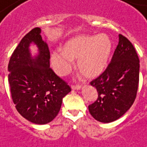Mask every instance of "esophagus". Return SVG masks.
Here are the masks:
<instances>
[{
	"label": "esophagus",
	"mask_w": 147,
	"mask_h": 147,
	"mask_svg": "<svg viewBox=\"0 0 147 147\" xmlns=\"http://www.w3.org/2000/svg\"><path fill=\"white\" fill-rule=\"evenodd\" d=\"M71 88L73 90H80L82 88L81 85H72Z\"/></svg>",
	"instance_id": "esophagus-1"
}]
</instances>
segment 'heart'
I'll use <instances>...</instances> for the list:
<instances>
[{"label": "heart", "instance_id": "heart-1", "mask_svg": "<svg viewBox=\"0 0 147 147\" xmlns=\"http://www.w3.org/2000/svg\"><path fill=\"white\" fill-rule=\"evenodd\" d=\"M111 49L112 43L106 34L78 36L68 41L64 49L53 53L51 64L57 74L65 76L72 69L74 58H78L80 71L88 78H94L104 71Z\"/></svg>", "mask_w": 147, "mask_h": 147}]
</instances>
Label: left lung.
Instances as JSON below:
<instances>
[{
	"instance_id": "8db88e82",
	"label": "left lung",
	"mask_w": 147,
	"mask_h": 147,
	"mask_svg": "<svg viewBox=\"0 0 147 147\" xmlns=\"http://www.w3.org/2000/svg\"><path fill=\"white\" fill-rule=\"evenodd\" d=\"M139 58L132 43L122 34L112 59L102 74L90 82L98 97L88 106L93 118L114 122L133 105L139 82Z\"/></svg>"
}]
</instances>
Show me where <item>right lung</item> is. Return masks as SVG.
I'll use <instances>...</instances> for the list:
<instances>
[{
	"mask_svg": "<svg viewBox=\"0 0 147 147\" xmlns=\"http://www.w3.org/2000/svg\"><path fill=\"white\" fill-rule=\"evenodd\" d=\"M37 45L39 53L33 59L28 46ZM50 52L42 40L41 29L34 28L21 39L10 57L8 71L13 102L22 117L43 125L53 121L62 98L71 88L49 67Z\"/></svg>",
	"mask_w": 147,
	"mask_h": 147,
	"instance_id": "1",
	"label": "right lung"
}]
</instances>
